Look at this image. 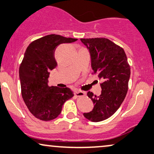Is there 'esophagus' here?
I'll use <instances>...</instances> for the list:
<instances>
[{
    "label": "esophagus",
    "mask_w": 154,
    "mask_h": 154,
    "mask_svg": "<svg viewBox=\"0 0 154 154\" xmlns=\"http://www.w3.org/2000/svg\"><path fill=\"white\" fill-rule=\"evenodd\" d=\"M75 95L77 97H81V96H84L86 95V93L84 91H76L75 93Z\"/></svg>",
    "instance_id": "34e87169"
}]
</instances>
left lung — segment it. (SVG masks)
Segmentation results:
<instances>
[{
	"label": "left lung",
	"mask_w": 154,
	"mask_h": 154,
	"mask_svg": "<svg viewBox=\"0 0 154 154\" xmlns=\"http://www.w3.org/2000/svg\"><path fill=\"white\" fill-rule=\"evenodd\" d=\"M82 42L90 53L94 74L102 79L101 94L87 93L94 105L92 111L84 113L93 122L105 120L115 113L126 96L131 68L124 50L105 38H82Z\"/></svg>",
	"instance_id": "left-lung-1"
}]
</instances>
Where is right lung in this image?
Instances as JSON below:
<instances>
[{"label":"right lung","mask_w":154,"mask_h":154,"mask_svg":"<svg viewBox=\"0 0 154 154\" xmlns=\"http://www.w3.org/2000/svg\"><path fill=\"white\" fill-rule=\"evenodd\" d=\"M77 40L48 35L32 42L25 51L19 67L21 95L28 109L38 119H54L61 112L65 102L74 96L69 88L49 86L48 78L50 70L57 66L54 57L56 47Z\"/></svg>","instance_id":"right-lung-1"}]
</instances>
